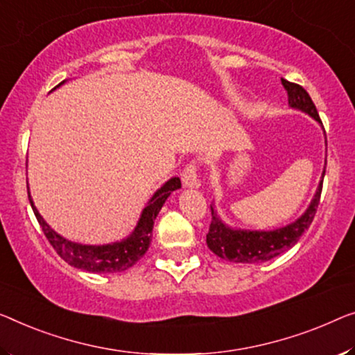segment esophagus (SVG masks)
I'll use <instances>...</instances> for the list:
<instances>
[{"instance_id":"1","label":"esophagus","mask_w":355,"mask_h":355,"mask_svg":"<svg viewBox=\"0 0 355 355\" xmlns=\"http://www.w3.org/2000/svg\"><path fill=\"white\" fill-rule=\"evenodd\" d=\"M182 183L184 188H196L198 187V172H196L194 164H189V166L184 167L182 173Z\"/></svg>"}]
</instances>
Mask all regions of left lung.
I'll list each match as a JSON object with an SVG mask.
<instances>
[{
    "label": "left lung",
    "instance_id": "1",
    "mask_svg": "<svg viewBox=\"0 0 355 355\" xmlns=\"http://www.w3.org/2000/svg\"><path fill=\"white\" fill-rule=\"evenodd\" d=\"M288 97V107L301 113L308 114L317 124H320L322 130L324 125L320 123L319 113H317L315 105L311 100L309 94L304 91L298 84L288 83L287 79H280ZM325 135V130H324ZM327 146V137H325ZM327 166V159H325ZM325 166L322 171L320 182L317 184V189L311 199V202L306 210L292 223L280 226L274 230H244L231 226L221 218L218 210L215 207V202L210 205L211 209V223L207 234V245L216 257L223 258L231 263H263L269 261L272 258L279 257L280 253L287 252L292 248L300 237L304 234V231L313 223L317 205L320 200L322 182L325 175Z\"/></svg>",
    "mask_w": 355,
    "mask_h": 355
}]
</instances>
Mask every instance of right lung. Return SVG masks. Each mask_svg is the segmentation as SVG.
<instances>
[{"mask_svg": "<svg viewBox=\"0 0 355 355\" xmlns=\"http://www.w3.org/2000/svg\"><path fill=\"white\" fill-rule=\"evenodd\" d=\"M67 79L62 84H65ZM55 87V89H57ZM54 89V91H55ZM182 188V182L178 177L168 178L161 188H157L155 194L151 196L146 205L141 210L140 218L137 221L135 228L124 239L110 242V244L103 245H92V244H79V242H73L67 237L60 236L54 228H51L49 223L42 218L41 214L36 209L33 202V198L28 191V199L31 204V209L35 211L36 220H38L40 226L44 231L47 239H49L51 245L55 248L60 258H63L68 264L73 268L83 269V271L94 272V274H108V272H123L127 269L134 266V264L145 255L148 247L151 244V234H153V225L157 214H159L164 202H166L168 196L173 191ZM30 189V188H28Z\"/></svg>", "mask_w": 355, "mask_h": 355, "instance_id": "add662e5", "label": "right lung"}]
</instances>
